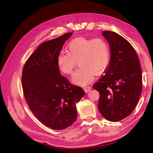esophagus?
Masks as SVG:
<instances>
[{
    "instance_id": "obj_1",
    "label": "esophagus",
    "mask_w": 153,
    "mask_h": 153,
    "mask_svg": "<svg viewBox=\"0 0 153 153\" xmlns=\"http://www.w3.org/2000/svg\"><path fill=\"white\" fill-rule=\"evenodd\" d=\"M83 89L85 92H88L91 89V87L89 86H85V87H83Z\"/></svg>"
}]
</instances>
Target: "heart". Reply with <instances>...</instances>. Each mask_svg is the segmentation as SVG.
Returning a JSON list of instances; mask_svg holds the SVG:
<instances>
[{"label": "heart", "mask_w": 153, "mask_h": 153, "mask_svg": "<svg viewBox=\"0 0 153 153\" xmlns=\"http://www.w3.org/2000/svg\"><path fill=\"white\" fill-rule=\"evenodd\" d=\"M68 52H60L57 58L59 69L64 74H71L77 61L79 68L72 77V82L85 85L94 79V74L105 70L110 61V49L102 38H76L68 43Z\"/></svg>", "instance_id": "1"}]
</instances>
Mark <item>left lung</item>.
Instances as JSON below:
<instances>
[{
  "label": "left lung",
  "instance_id": "obj_1",
  "mask_svg": "<svg viewBox=\"0 0 153 153\" xmlns=\"http://www.w3.org/2000/svg\"><path fill=\"white\" fill-rule=\"evenodd\" d=\"M102 36L110 45V61L105 74L93 87L100 93V114L115 122L129 116L137 105L142 72L138 55L125 38L111 31H103Z\"/></svg>",
  "mask_w": 153,
  "mask_h": 153
}]
</instances>
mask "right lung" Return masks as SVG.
I'll return each mask as SVG.
<instances>
[{
    "label": "right lung",
    "mask_w": 153,
    "mask_h": 153,
    "mask_svg": "<svg viewBox=\"0 0 153 153\" xmlns=\"http://www.w3.org/2000/svg\"><path fill=\"white\" fill-rule=\"evenodd\" d=\"M72 33L40 45L24 65L22 83L24 97L32 113L46 126L61 130L77 119L76 103L85 95L60 74L57 58Z\"/></svg>",
    "instance_id": "1"
}]
</instances>
